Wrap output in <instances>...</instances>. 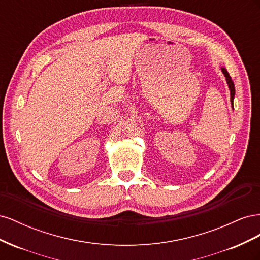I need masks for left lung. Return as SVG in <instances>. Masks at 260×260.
<instances>
[{
    "mask_svg": "<svg viewBox=\"0 0 260 260\" xmlns=\"http://www.w3.org/2000/svg\"><path fill=\"white\" fill-rule=\"evenodd\" d=\"M221 72L225 77V81L228 83V86H229L230 90V96H231V105H232V109H233V100H234V95H235V88H234V83L231 79V77L229 75V73L226 72V69L224 67H221Z\"/></svg>",
    "mask_w": 260,
    "mask_h": 260,
    "instance_id": "1",
    "label": "left lung"
}]
</instances>
